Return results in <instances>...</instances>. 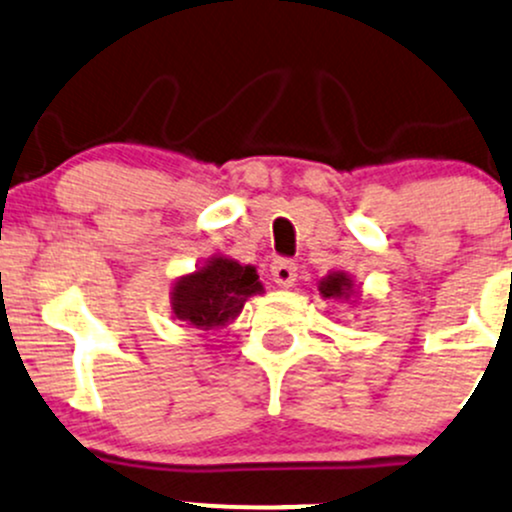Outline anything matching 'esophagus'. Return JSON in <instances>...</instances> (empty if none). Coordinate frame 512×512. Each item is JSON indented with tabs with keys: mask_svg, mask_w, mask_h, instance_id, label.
I'll list each match as a JSON object with an SVG mask.
<instances>
[{
	"mask_svg": "<svg viewBox=\"0 0 512 512\" xmlns=\"http://www.w3.org/2000/svg\"><path fill=\"white\" fill-rule=\"evenodd\" d=\"M272 279L274 284L289 289L296 282V265L291 260H274L272 262Z\"/></svg>",
	"mask_w": 512,
	"mask_h": 512,
	"instance_id": "34e87169",
	"label": "esophagus"
}]
</instances>
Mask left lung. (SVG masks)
I'll use <instances>...</instances> for the list:
<instances>
[{
  "mask_svg": "<svg viewBox=\"0 0 512 512\" xmlns=\"http://www.w3.org/2000/svg\"><path fill=\"white\" fill-rule=\"evenodd\" d=\"M318 291L323 299H335V301H352L357 296L355 279L347 272H330L328 277H323L318 282Z\"/></svg>",
  "mask_w": 512,
  "mask_h": 512,
  "instance_id": "left-lung-1",
  "label": "left lung"
}]
</instances>
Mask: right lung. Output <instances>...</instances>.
Listing matches in <instances>:
<instances>
[{
  "mask_svg": "<svg viewBox=\"0 0 512 512\" xmlns=\"http://www.w3.org/2000/svg\"><path fill=\"white\" fill-rule=\"evenodd\" d=\"M265 294L257 269L226 255H213L192 274L174 279L170 303L174 318L199 330L233 323L250 296Z\"/></svg>",
  "mask_w": 512,
  "mask_h": 512,
  "instance_id": "add662e5",
  "label": "right lung"
}]
</instances>
